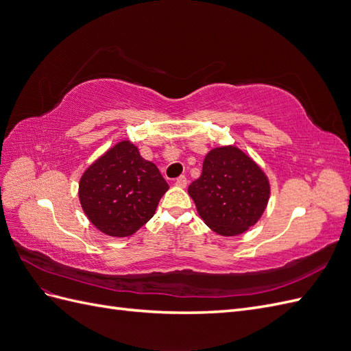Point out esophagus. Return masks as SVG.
<instances>
[{"mask_svg": "<svg viewBox=\"0 0 351 351\" xmlns=\"http://www.w3.org/2000/svg\"><path fill=\"white\" fill-rule=\"evenodd\" d=\"M176 184H177L178 187H186V186H187V178H186V176H180V177L176 180Z\"/></svg>", "mask_w": 351, "mask_h": 351, "instance_id": "obj_1", "label": "esophagus"}]
</instances>
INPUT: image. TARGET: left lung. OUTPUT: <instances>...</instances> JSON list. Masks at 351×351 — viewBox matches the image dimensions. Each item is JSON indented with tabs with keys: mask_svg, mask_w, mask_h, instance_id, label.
Returning a JSON list of instances; mask_svg holds the SVG:
<instances>
[{
	"mask_svg": "<svg viewBox=\"0 0 351 351\" xmlns=\"http://www.w3.org/2000/svg\"><path fill=\"white\" fill-rule=\"evenodd\" d=\"M189 195L205 224L221 236H239L256 224L269 199L262 169L234 146L212 149Z\"/></svg>",
	"mask_w": 351,
	"mask_h": 351,
	"instance_id": "obj_1",
	"label": "left lung"
}]
</instances>
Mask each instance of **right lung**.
I'll return each instance as SVG.
<instances>
[{
  "label": "right lung",
  "instance_id": "add662e5",
  "mask_svg": "<svg viewBox=\"0 0 351 351\" xmlns=\"http://www.w3.org/2000/svg\"><path fill=\"white\" fill-rule=\"evenodd\" d=\"M168 183L155 164L123 141L95 161L80 178V204L92 224L114 237L132 236L149 221Z\"/></svg>",
  "mask_w": 351,
  "mask_h": 351
}]
</instances>
